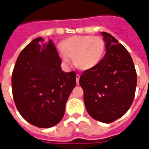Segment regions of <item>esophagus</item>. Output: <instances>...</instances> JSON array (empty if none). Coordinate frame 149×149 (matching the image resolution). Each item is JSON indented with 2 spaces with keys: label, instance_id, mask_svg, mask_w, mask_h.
<instances>
[{
  "label": "esophagus",
  "instance_id": "esophagus-1",
  "mask_svg": "<svg viewBox=\"0 0 149 149\" xmlns=\"http://www.w3.org/2000/svg\"><path fill=\"white\" fill-rule=\"evenodd\" d=\"M80 75L77 74V78H76V81H77V84H79V80H80Z\"/></svg>",
  "mask_w": 149,
  "mask_h": 149
}]
</instances>
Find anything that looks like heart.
<instances>
[{
	"mask_svg": "<svg viewBox=\"0 0 149 149\" xmlns=\"http://www.w3.org/2000/svg\"><path fill=\"white\" fill-rule=\"evenodd\" d=\"M60 56L68 66L70 59L77 68L88 71L97 68L105 55V44L102 38L92 35L74 36L62 40Z\"/></svg>",
	"mask_w": 149,
	"mask_h": 149,
	"instance_id": "heart-1",
	"label": "heart"
}]
</instances>
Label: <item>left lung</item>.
<instances>
[{
    "label": "left lung",
    "instance_id": "obj_1",
    "mask_svg": "<svg viewBox=\"0 0 149 149\" xmlns=\"http://www.w3.org/2000/svg\"><path fill=\"white\" fill-rule=\"evenodd\" d=\"M106 53L97 68L84 71L80 84L88 114L103 123H111L131 107L137 76L131 56L112 35L102 32Z\"/></svg>",
    "mask_w": 149,
    "mask_h": 149
}]
</instances>
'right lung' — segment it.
Wrapping results in <instances>:
<instances>
[{"label": "right lung", "mask_w": 149, "mask_h": 149, "mask_svg": "<svg viewBox=\"0 0 149 149\" xmlns=\"http://www.w3.org/2000/svg\"><path fill=\"white\" fill-rule=\"evenodd\" d=\"M52 40H32L20 53L12 75L15 104L23 118L38 128H50L64 116L65 104L76 86L75 72L62 71Z\"/></svg>", "instance_id": "obj_1"}]
</instances>
